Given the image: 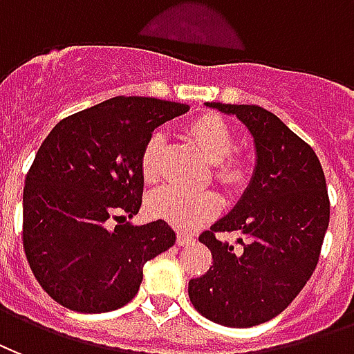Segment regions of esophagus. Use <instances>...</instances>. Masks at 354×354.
<instances>
[{"label":"esophagus","mask_w":354,"mask_h":354,"mask_svg":"<svg viewBox=\"0 0 354 354\" xmlns=\"http://www.w3.org/2000/svg\"><path fill=\"white\" fill-rule=\"evenodd\" d=\"M194 241V236L192 234H187V232H179L177 234V243L179 245H188Z\"/></svg>","instance_id":"esophagus-1"}]
</instances>
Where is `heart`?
<instances>
[{
	"label": "heart",
	"mask_w": 354,
	"mask_h": 354,
	"mask_svg": "<svg viewBox=\"0 0 354 354\" xmlns=\"http://www.w3.org/2000/svg\"><path fill=\"white\" fill-rule=\"evenodd\" d=\"M188 136L200 151L215 166V177L224 187H236L245 179L243 160L230 154L236 143L230 126L216 115H202L188 124ZM164 147V133L152 131L141 152V175L152 183L160 175V154ZM216 196L209 190H188V188L167 185L149 196L147 207L152 216L164 218L177 228L190 230L216 211Z\"/></svg>",
	"instance_id": "b5f03b06"
}]
</instances>
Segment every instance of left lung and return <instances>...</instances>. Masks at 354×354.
Masks as SVG:
<instances>
[{
  "label": "left lung",
  "mask_w": 354,
  "mask_h": 354,
  "mask_svg": "<svg viewBox=\"0 0 354 354\" xmlns=\"http://www.w3.org/2000/svg\"><path fill=\"white\" fill-rule=\"evenodd\" d=\"M205 105L245 124L257 162L230 213L200 236L213 266L190 279L188 296L209 321L251 328L285 311L311 277L328 230V190L313 149L273 113L259 105ZM223 231H236V243L224 242Z\"/></svg>",
  "instance_id": "obj_1"
}]
</instances>
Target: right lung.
Instances as JSON below:
<instances>
[{
	"instance_id": "add662e5",
	"label": "right lung",
	"mask_w": 354,
	"mask_h": 354,
	"mask_svg": "<svg viewBox=\"0 0 354 354\" xmlns=\"http://www.w3.org/2000/svg\"><path fill=\"white\" fill-rule=\"evenodd\" d=\"M187 103L111 97L56 124L26 175L24 251L64 308L105 313L138 294L143 266L175 243L166 221L130 223L143 196L141 152Z\"/></svg>"
}]
</instances>
